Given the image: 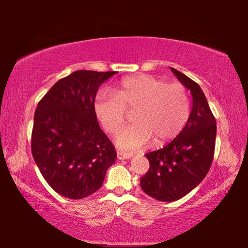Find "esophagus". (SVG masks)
Instances as JSON below:
<instances>
[{
	"instance_id": "1",
	"label": "esophagus",
	"mask_w": 248,
	"mask_h": 248,
	"mask_svg": "<svg viewBox=\"0 0 248 248\" xmlns=\"http://www.w3.org/2000/svg\"><path fill=\"white\" fill-rule=\"evenodd\" d=\"M131 156H132L131 154L120 152V151L117 152V157H118V159H129V158H131Z\"/></svg>"
}]
</instances>
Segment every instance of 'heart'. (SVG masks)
<instances>
[{
	"label": "heart",
	"mask_w": 248,
	"mask_h": 248,
	"mask_svg": "<svg viewBox=\"0 0 248 248\" xmlns=\"http://www.w3.org/2000/svg\"><path fill=\"white\" fill-rule=\"evenodd\" d=\"M95 115L107 132L114 134L125 119V110H134L133 124L121 129L115 142L119 149L137 151L153 143L161 145L177 136L190 114L187 91L151 75L124 78L114 94L99 92L94 102Z\"/></svg>",
	"instance_id": "b5f03b06"
}]
</instances>
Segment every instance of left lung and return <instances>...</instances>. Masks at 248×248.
<instances>
[{
    "label": "left lung",
    "instance_id": "1",
    "mask_svg": "<svg viewBox=\"0 0 248 248\" xmlns=\"http://www.w3.org/2000/svg\"><path fill=\"white\" fill-rule=\"evenodd\" d=\"M170 71L190 91L191 111L173 141L145 154L150 169L140 183L146 195L165 202L183 198L202 182L211 166L217 136L216 118L201 87L176 69Z\"/></svg>",
    "mask_w": 248,
    "mask_h": 248
}]
</instances>
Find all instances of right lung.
<instances>
[{"instance_id":"1","label":"right lung","mask_w":248,"mask_h":248,"mask_svg":"<svg viewBox=\"0 0 248 248\" xmlns=\"http://www.w3.org/2000/svg\"><path fill=\"white\" fill-rule=\"evenodd\" d=\"M116 73L75 71L59 79L37 106L32 156L49 186L66 198L97 191L117 158L94 110L98 87Z\"/></svg>"}]
</instances>
